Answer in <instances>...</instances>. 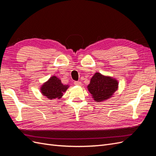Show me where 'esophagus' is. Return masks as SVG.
I'll use <instances>...</instances> for the list:
<instances>
[{
    "label": "esophagus",
    "mask_w": 156,
    "mask_h": 156,
    "mask_svg": "<svg viewBox=\"0 0 156 156\" xmlns=\"http://www.w3.org/2000/svg\"><path fill=\"white\" fill-rule=\"evenodd\" d=\"M74 84H75V85H77V86H81V84H82L81 82H80V81H75Z\"/></svg>",
    "instance_id": "obj_1"
}]
</instances>
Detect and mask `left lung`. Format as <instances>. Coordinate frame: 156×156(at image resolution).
<instances>
[{
	"instance_id": "obj_1",
	"label": "left lung",
	"mask_w": 156,
	"mask_h": 156,
	"mask_svg": "<svg viewBox=\"0 0 156 156\" xmlns=\"http://www.w3.org/2000/svg\"><path fill=\"white\" fill-rule=\"evenodd\" d=\"M87 88L94 101L102 102L113 96L119 88V81L115 78L96 72L91 78Z\"/></svg>"
}]
</instances>
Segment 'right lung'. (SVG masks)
Returning <instances> with one entry per match:
<instances>
[{"instance_id":"1","label":"right lung","mask_w":156,"mask_h":156,"mask_svg":"<svg viewBox=\"0 0 156 156\" xmlns=\"http://www.w3.org/2000/svg\"><path fill=\"white\" fill-rule=\"evenodd\" d=\"M69 87L68 84H63L60 79L53 75L40 87V92L49 100H55L62 98L63 93L66 92Z\"/></svg>"}]
</instances>
